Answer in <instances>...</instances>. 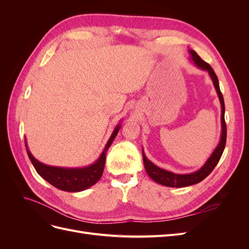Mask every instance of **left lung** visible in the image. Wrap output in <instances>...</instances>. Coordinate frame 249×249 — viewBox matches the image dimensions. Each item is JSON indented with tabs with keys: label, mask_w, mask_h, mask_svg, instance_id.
<instances>
[{
	"label": "left lung",
	"mask_w": 249,
	"mask_h": 249,
	"mask_svg": "<svg viewBox=\"0 0 249 249\" xmlns=\"http://www.w3.org/2000/svg\"><path fill=\"white\" fill-rule=\"evenodd\" d=\"M189 53L191 55V61L194 63V65L198 67L201 71H208L210 78L212 79V82L214 84L215 90L217 92L218 97H219L220 105H221V136H220V141L218 143L215 149L213 150V153L211 154L209 157V159L206 161V163L202 165V166L194 172L191 173H186V175H179V173H175L168 170L162 169L160 167H158L157 165H155L153 162H150L144 152L142 150V158H143V163H144V167L147 172V175L149 178L153 180H155L156 183L166 186V187H172V188H183V187H188L191 185H195L199 182H201L202 179H205L211 172L213 171L217 163L219 162L220 158L222 156V153L225 147V142H227V124H225V120H224V101H223V96L220 91L219 88V82H218V78L216 76L215 71H213L212 67H211L210 64L203 61V60L195 53L193 50H189Z\"/></svg>",
	"instance_id": "1"
}]
</instances>
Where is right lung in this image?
<instances>
[{"label":"right lung","mask_w":249,"mask_h":249,"mask_svg":"<svg viewBox=\"0 0 249 249\" xmlns=\"http://www.w3.org/2000/svg\"><path fill=\"white\" fill-rule=\"evenodd\" d=\"M120 123H122V120H120L119 124L115 126L114 131H113L106 146H105L103 150V153L99 157V159H97L93 164L89 165V166L78 168H65L43 164L33 157V155L28 148L27 141L25 138V144L29 159L32 162L37 173L51 185L56 187L57 189L67 192H80L83 190H86L89 187H91L95 183L99 182V179L101 178L105 167V162H106L107 150L109 149L113 140H114L116 135L118 134L120 126H122L120 125Z\"/></svg>","instance_id":"right-lung-1"}]
</instances>
